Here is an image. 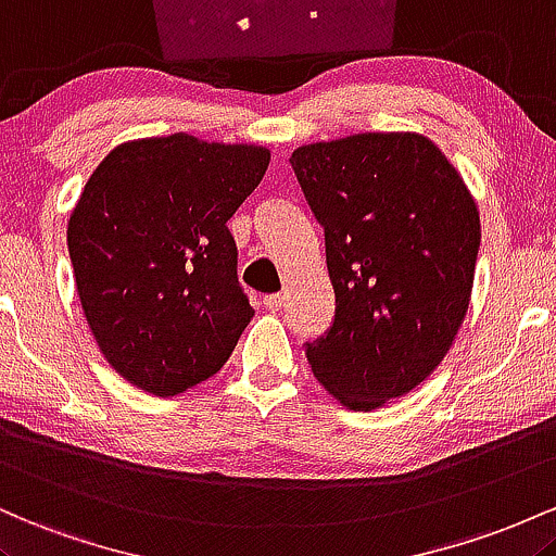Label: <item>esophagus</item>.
Instances as JSON below:
<instances>
[{
	"label": "esophagus",
	"mask_w": 556,
	"mask_h": 556,
	"mask_svg": "<svg viewBox=\"0 0 556 556\" xmlns=\"http://www.w3.org/2000/svg\"><path fill=\"white\" fill-rule=\"evenodd\" d=\"M283 304H286V294H270V296H265V307H267V309L278 312L280 307H283Z\"/></svg>",
	"instance_id": "obj_1"
}]
</instances>
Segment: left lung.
Here are the masks:
<instances>
[{
	"label": "left lung",
	"instance_id": "8db88e82",
	"mask_svg": "<svg viewBox=\"0 0 556 556\" xmlns=\"http://www.w3.org/2000/svg\"><path fill=\"white\" fill-rule=\"evenodd\" d=\"M326 230L333 326L307 344L315 378L357 413L409 394L446 357L470 304L476 199L420 134H354L291 154Z\"/></svg>",
	"mask_w": 556,
	"mask_h": 556
}]
</instances>
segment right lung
<instances>
[{"label": "right lung", "instance_id": "add662e5", "mask_svg": "<svg viewBox=\"0 0 556 556\" xmlns=\"http://www.w3.org/2000/svg\"><path fill=\"white\" fill-rule=\"evenodd\" d=\"M270 165L254 143L126 141L67 220L76 289L108 362L136 389L184 394L226 365L254 309L228 220Z\"/></svg>", "mask_w": 556, "mask_h": 556}]
</instances>
